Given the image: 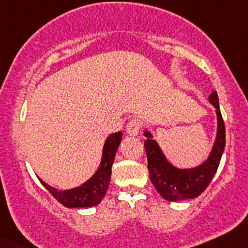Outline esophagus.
<instances>
[{"mask_svg":"<svg viewBox=\"0 0 248 248\" xmlns=\"http://www.w3.org/2000/svg\"><path fill=\"white\" fill-rule=\"evenodd\" d=\"M140 128H141V124L138 121V120H130L126 126V132L129 137H137L139 132H140Z\"/></svg>","mask_w":248,"mask_h":248,"instance_id":"obj_1","label":"esophagus"}]
</instances>
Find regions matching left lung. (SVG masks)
Returning <instances> with one entry per match:
<instances>
[{
	"instance_id": "left-lung-1",
	"label": "left lung",
	"mask_w": 248,
	"mask_h": 248,
	"mask_svg": "<svg viewBox=\"0 0 248 248\" xmlns=\"http://www.w3.org/2000/svg\"><path fill=\"white\" fill-rule=\"evenodd\" d=\"M208 101L214 106L217 113V137L208 157L197 167L178 168L170 164L154 140L153 133L145 129V149L148 159L149 178L159 194L168 201L194 199L203 192L213 179L219 167L225 149V124L219 107V97L213 92Z\"/></svg>"
}]
</instances>
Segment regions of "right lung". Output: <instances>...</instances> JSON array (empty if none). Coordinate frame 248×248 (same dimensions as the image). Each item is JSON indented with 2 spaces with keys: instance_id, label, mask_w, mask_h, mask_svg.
<instances>
[{
  "instance_id": "1",
  "label": "right lung",
  "mask_w": 248,
  "mask_h": 248,
  "mask_svg": "<svg viewBox=\"0 0 248 248\" xmlns=\"http://www.w3.org/2000/svg\"><path fill=\"white\" fill-rule=\"evenodd\" d=\"M122 140V133H113L106 139L102 149V157L99 167L95 173L86 182L80 186L70 189H58L55 187L49 186L42 179L39 178L41 184L49 190L51 195L60 203L67 208H82L93 207L99 205L106 195L109 187L111 166L115 159L120 142Z\"/></svg>"
}]
</instances>
